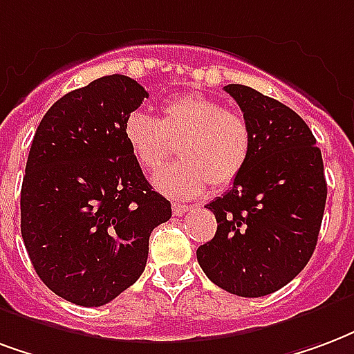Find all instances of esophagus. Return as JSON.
<instances>
[{
  "label": "esophagus",
  "mask_w": 354,
  "mask_h": 354,
  "mask_svg": "<svg viewBox=\"0 0 354 354\" xmlns=\"http://www.w3.org/2000/svg\"><path fill=\"white\" fill-rule=\"evenodd\" d=\"M191 206L187 204H182V203H172V212H174V216H182L185 212H189Z\"/></svg>",
  "instance_id": "34e87169"
}]
</instances>
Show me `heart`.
<instances>
[{"instance_id":"heart-1","label":"heart","mask_w":354,"mask_h":354,"mask_svg":"<svg viewBox=\"0 0 354 354\" xmlns=\"http://www.w3.org/2000/svg\"><path fill=\"white\" fill-rule=\"evenodd\" d=\"M127 148L146 172L170 156V140H180V161L159 170L153 184L172 198H195L208 184L230 185L250 161L253 133L243 114L206 95H180L161 106V120L140 111L125 118Z\"/></svg>"}]
</instances>
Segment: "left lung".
<instances>
[{
  "label": "left lung",
  "mask_w": 354,
  "mask_h": 354,
  "mask_svg": "<svg viewBox=\"0 0 354 354\" xmlns=\"http://www.w3.org/2000/svg\"><path fill=\"white\" fill-rule=\"evenodd\" d=\"M253 133L250 161L208 210L216 236L197 250L212 283L257 298L281 289L313 255L326 204L315 137L297 112L242 84L225 86Z\"/></svg>",
  "instance_id": "8db88e82"
}]
</instances>
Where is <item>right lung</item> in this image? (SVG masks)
<instances>
[{
  "instance_id": "add662e5",
  "label": "right lung",
  "mask_w": 354,
  "mask_h": 354,
  "mask_svg": "<svg viewBox=\"0 0 354 354\" xmlns=\"http://www.w3.org/2000/svg\"><path fill=\"white\" fill-rule=\"evenodd\" d=\"M148 97L124 75L65 93L39 124L20 193V230L43 283L97 308L137 281L170 203L144 178L124 138Z\"/></svg>"
}]
</instances>
